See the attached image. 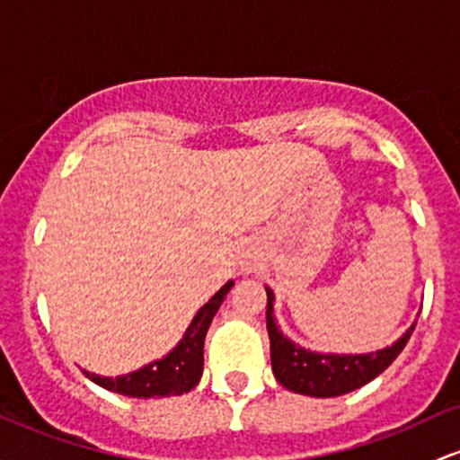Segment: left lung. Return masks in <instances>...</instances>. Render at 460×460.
<instances>
[{"instance_id":"8db88e82","label":"left lung","mask_w":460,"mask_h":460,"mask_svg":"<svg viewBox=\"0 0 460 460\" xmlns=\"http://www.w3.org/2000/svg\"><path fill=\"white\" fill-rule=\"evenodd\" d=\"M266 330L270 338V362L277 382L288 391L310 397H338L356 388L369 385L373 377L400 356L411 338L415 325L406 330V334L397 338L391 347L371 353H319L296 345L290 338L281 334L272 314L275 295L266 286Z\"/></svg>"}]
</instances>
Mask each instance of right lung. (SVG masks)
<instances>
[{"mask_svg":"<svg viewBox=\"0 0 460 460\" xmlns=\"http://www.w3.org/2000/svg\"><path fill=\"white\" fill-rule=\"evenodd\" d=\"M234 281H226L225 286L211 296L207 304L196 312L191 319L190 327L185 330L183 338L179 345L174 347L168 356L161 360L150 362V365L141 367V369L126 373L118 377H102L95 373L84 371V376L98 386L107 388L111 393H119L126 397H137V400H148V397H170V395H183L199 385L200 376H203V347L205 336L209 330L211 321H214L216 312L222 301H225L226 292L231 290Z\"/></svg>","mask_w":460,"mask_h":460,"instance_id":"right-lung-1","label":"right lung"}]
</instances>
